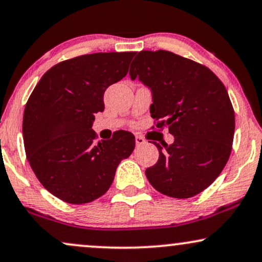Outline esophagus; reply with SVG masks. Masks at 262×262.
I'll list each match as a JSON object with an SVG mask.
<instances>
[{
  "mask_svg": "<svg viewBox=\"0 0 262 262\" xmlns=\"http://www.w3.org/2000/svg\"><path fill=\"white\" fill-rule=\"evenodd\" d=\"M135 144H137V146H140V145L145 144V139L143 137H140V135H137L135 137Z\"/></svg>",
  "mask_w": 262,
  "mask_h": 262,
  "instance_id": "esophagus-1",
  "label": "esophagus"
}]
</instances>
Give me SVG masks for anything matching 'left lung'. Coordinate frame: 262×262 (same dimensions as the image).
<instances>
[{"label": "left lung", "mask_w": 262, "mask_h": 262, "mask_svg": "<svg viewBox=\"0 0 262 262\" xmlns=\"http://www.w3.org/2000/svg\"><path fill=\"white\" fill-rule=\"evenodd\" d=\"M129 74L150 88L156 127L174 137L171 145L154 143L160 156L145 171L150 184L177 199L201 193L232 151L234 111L225 85L205 66L163 50L135 53Z\"/></svg>", "instance_id": "left-lung-1"}]
</instances>
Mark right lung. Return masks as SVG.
Wrapping results in <instances>:
<instances>
[{"label":"right lung","mask_w":262,"mask_h":262,"mask_svg":"<svg viewBox=\"0 0 262 262\" xmlns=\"http://www.w3.org/2000/svg\"><path fill=\"white\" fill-rule=\"evenodd\" d=\"M134 52H99L59 62L42 75L25 105L27 159L43 188L68 204H86L111 187L116 169L130 156L135 138L118 130L96 141L95 113L103 94L128 73Z\"/></svg>","instance_id":"1"}]
</instances>
